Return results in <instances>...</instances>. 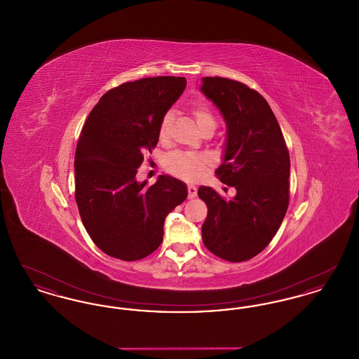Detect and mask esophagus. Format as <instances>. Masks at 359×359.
<instances>
[{
	"label": "esophagus",
	"mask_w": 359,
	"mask_h": 359,
	"mask_svg": "<svg viewBox=\"0 0 359 359\" xmlns=\"http://www.w3.org/2000/svg\"><path fill=\"white\" fill-rule=\"evenodd\" d=\"M188 199H194V198H196V195H198V189L196 187H194V186H188Z\"/></svg>",
	"instance_id": "34e87169"
}]
</instances>
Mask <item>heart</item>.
Segmentation results:
<instances>
[{
	"label": "heart",
	"mask_w": 359,
	"mask_h": 359,
	"mask_svg": "<svg viewBox=\"0 0 359 359\" xmlns=\"http://www.w3.org/2000/svg\"><path fill=\"white\" fill-rule=\"evenodd\" d=\"M191 116L201 129L215 128V117L211 110L205 104H195L191 107ZM172 117L170 113L164 114L158 125V138L165 141L170 135ZM210 158L205 154H187V152H175L165 160L167 171L187 182H198L205 175V170L210 165Z\"/></svg>",
	"instance_id": "obj_1"
}]
</instances>
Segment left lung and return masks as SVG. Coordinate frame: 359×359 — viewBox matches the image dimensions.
I'll use <instances>...</instances> for the list:
<instances>
[{"label":"left lung","instance_id":"8db88e82","mask_svg":"<svg viewBox=\"0 0 359 359\" xmlns=\"http://www.w3.org/2000/svg\"><path fill=\"white\" fill-rule=\"evenodd\" d=\"M201 90L227 125L224 158L215 175L237 191L224 199L214 188L199 187L208 210L202 239L224 261H248L269 245L288 210L290 151L269 103L255 88L205 76Z\"/></svg>","mask_w":359,"mask_h":359}]
</instances>
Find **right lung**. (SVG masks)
<instances>
[{
    "instance_id": "obj_1",
    "label": "right lung",
    "mask_w": 359,
    "mask_h": 359,
    "mask_svg": "<svg viewBox=\"0 0 359 359\" xmlns=\"http://www.w3.org/2000/svg\"><path fill=\"white\" fill-rule=\"evenodd\" d=\"M187 85L183 76L125 82L94 106L75 152V201L90 238L107 256L137 261L163 242L164 221L187 198L168 175L147 187L137 171L158 141L163 116Z\"/></svg>"
}]
</instances>
